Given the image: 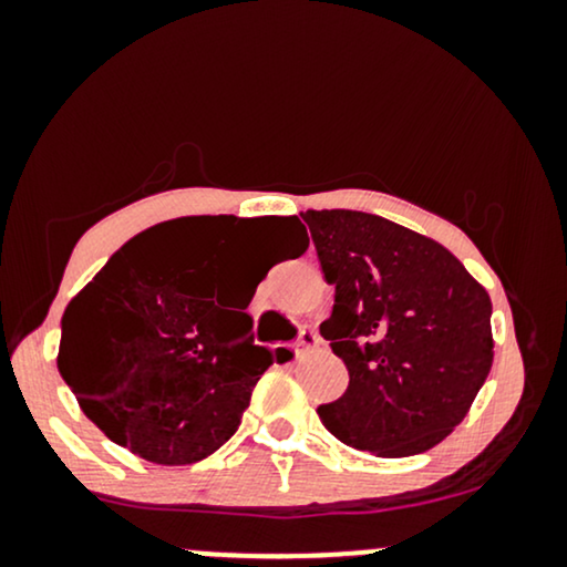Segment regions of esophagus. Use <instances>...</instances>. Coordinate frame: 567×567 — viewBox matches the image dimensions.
I'll list each match as a JSON object with an SVG mask.
<instances>
[{"mask_svg":"<svg viewBox=\"0 0 567 567\" xmlns=\"http://www.w3.org/2000/svg\"><path fill=\"white\" fill-rule=\"evenodd\" d=\"M317 347H320V336H317L315 330H301V336H298V341H296L298 354H306V351H315Z\"/></svg>","mask_w":567,"mask_h":567,"instance_id":"esophagus-1","label":"esophagus"}]
</instances>
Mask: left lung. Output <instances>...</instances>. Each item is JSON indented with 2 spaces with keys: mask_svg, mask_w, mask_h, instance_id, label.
I'll return each mask as SVG.
<instances>
[{
  "mask_svg": "<svg viewBox=\"0 0 567 567\" xmlns=\"http://www.w3.org/2000/svg\"><path fill=\"white\" fill-rule=\"evenodd\" d=\"M303 220L336 288L320 333L349 370L341 400L317 408L322 424L379 458L440 445L491 373L487 290L447 247L394 220L357 210Z\"/></svg>",
  "mask_w": 567,
  "mask_h": 567,
  "instance_id": "8db88e82",
  "label": "left lung"
}]
</instances>
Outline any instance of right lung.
<instances>
[{"mask_svg": "<svg viewBox=\"0 0 567 567\" xmlns=\"http://www.w3.org/2000/svg\"><path fill=\"white\" fill-rule=\"evenodd\" d=\"M234 216H188L135 234L71 298L58 370L93 424L162 466L197 464L237 432L271 351L252 343L247 303L266 277L245 271L224 309L216 285L239 237ZM271 220L298 258L301 220Z\"/></svg>", "mask_w": 567, "mask_h": 567, "instance_id": "1", "label": "right lung"}]
</instances>
